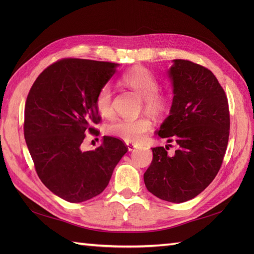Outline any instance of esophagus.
Instances as JSON below:
<instances>
[{
  "label": "esophagus",
  "mask_w": 254,
  "mask_h": 254,
  "mask_svg": "<svg viewBox=\"0 0 254 254\" xmlns=\"http://www.w3.org/2000/svg\"><path fill=\"white\" fill-rule=\"evenodd\" d=\"M127 149L131 152V150H134V149L137 147V145L133 144V143H127Z\"/></svg>",
  "instance_id": "1"
}]
</instances>
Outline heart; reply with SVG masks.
<instances>
[{
	"instance_id": "b5f03b06",
	"label": "heart",
	"mask_w": 254,
	"mask_h": 254,
	"mask_svg": "<svg viewBox=\"0 0 254 254\" xmlns=\"http://www.w3.org/2000/svg\"><path fill=\"white\" fill-rule=\"evenodd\" d=\"M119 83L126 86L142 97L145 111L153 116H163L170 109L171 100L169 96L159 91L160 84L156 75L148 68L139 66L124 73ZM112 89L109 84L102 85L97 90L94 104L96 110L102 117H109L112 113ZM152 128V122L148 118L116 119L108 124L107 132L111 135L119 136L124 141L137 143L145 137Z\"/></svg>"
}]
</instances>
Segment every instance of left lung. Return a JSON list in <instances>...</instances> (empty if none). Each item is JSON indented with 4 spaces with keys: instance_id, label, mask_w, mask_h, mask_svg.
<instances>
[{
    "instance_id": "1",
    "label": "left lung",
    "mask_w": 254,
    "mask_h": 254,
    "mask_svg": "<svg viewBox=\"0 0 254 254\" xmlns=\"http://www.w3.org/2000/svg\"><path fill=\"white\" fill-rule=\"evenodd\" d=\"M169 71L174 83L170 116L158 135L176 144L154 147L144 174L147 190L167 202L182 203L198 195L214 180L227 149L228 99L215 75L205 66L177 59Z\"/></svg>"
}]
</instances>
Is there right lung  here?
Segmentation results:
<instances>
[{
	"instance_id": "add662e5",
	"label": "right lung",
	"mask_w": 254,
	"mask_h": 254,
	"mask_svg": "<svg viewBox=\"0 0 254 254\" xmlns=\"http://www.w3.org/2000/svg\"><path fill=\"white\" fill-rule=\"evenodd\" d=\"M117 63L64 58L37 77L25 105L24 135L38 177L71 203L105 190L127 152L121 139L104 136L95 150L82 152L86 133L98 135L101 120L95 95L117 71Z\"/></svg>"
}]
</instances>
